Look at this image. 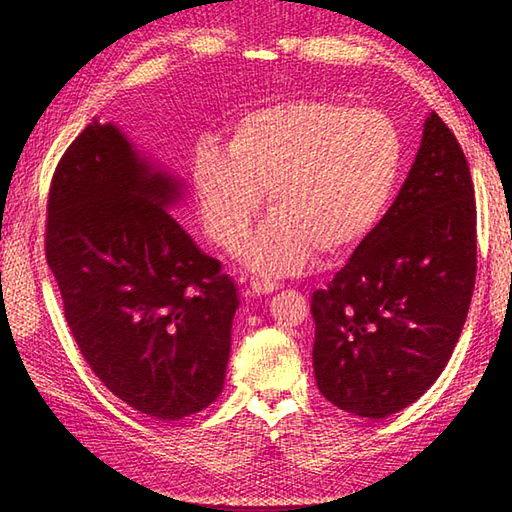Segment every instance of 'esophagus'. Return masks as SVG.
Here are the masks:
<instances>
[{
  "label": "esophagus",
  "mask_w": 512,
  "mask_h": 512,
  "mask_svg": "<svg viewBox=\"0 0 512 512\" xmlns=\"http://www.w3.org/2000/svg\"><path fill=\"white\" fill-rule=\"evenodd\" d=\"M277 288L279 284L273 279H253L248 286V290L253 292V295H270V292H275Z\"/></svg>",
  "instance_id": "34e87169"
}]
</instances>
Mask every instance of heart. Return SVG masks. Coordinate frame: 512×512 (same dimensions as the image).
<instances>
[{
	"instance_id": "obj_1",
	"label": "heart",
	"mask_w": 512,
	"mask_h": 512,
	"mask_svg": "<svg viewBox=\"0 0 512 512\" xmlns=\"http://www.w3.org/2000/svg\"><path fill=\"white\" fill-rule=\"evenodd\" d=\"M405 140L385 112L332 99H301L250 112L233 125L226 151L204 145L193 189L206 233L237 250L264 209L273 217L244 248L262 275L297 273L312 255L354 248L394 200Z\"/></svg>"
}]
</instances>
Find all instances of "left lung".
Listing matches in <instances>:
<instances>
[{"label": "left lung", "mask_w": 512, "mask_h": 512, "mask_svg": "<svg viewBox=\"0 0 512 512\" xmlns=\"http://www.w3.org/2000/svg\"><path fill=\"white\" fill-rule=\"evenodd\" d=\"M473 195L458 138L431 112L394 204L312 295L314 378L332 405L378 420L436 383L475 288Z\"/></svg>", "instance_id": "left-lung-1"}]
</instances>
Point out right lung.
I'll return each mask as SVG.
<instances>
[{"mask_svg":"<svg viewBox=\"0 0 512 512\" xmlns=\"http://www.w3.org/2000/svg\"><path fill=\"white\" fill-rule=\"evenodd\" d=\"M182 184L94 121L52 176L46 259L92 372L158 420L222 394L239 308L233 279L173 220Z\"/></svg>","mask_w":512,"mask_h":512,"instance_id":"right-lung-1","label":"right lung"}]
</instances>
